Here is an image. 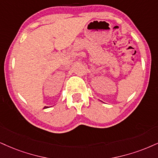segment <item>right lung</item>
Segmentation results:
<instances>
[{"label":"right lung","instance_id":"add662e5","mask_svg":"<svg viewBox=\"0 0 158 158\" xmlns=\"http://www.w3.org/2000/svg\"><path fill=\"white\" fill-rule=\"evenodd\" d=\"M49 108V107H47V106H44V108Z\"/></svg>","mask_w":158,"mask_h":158}]
</instances>
